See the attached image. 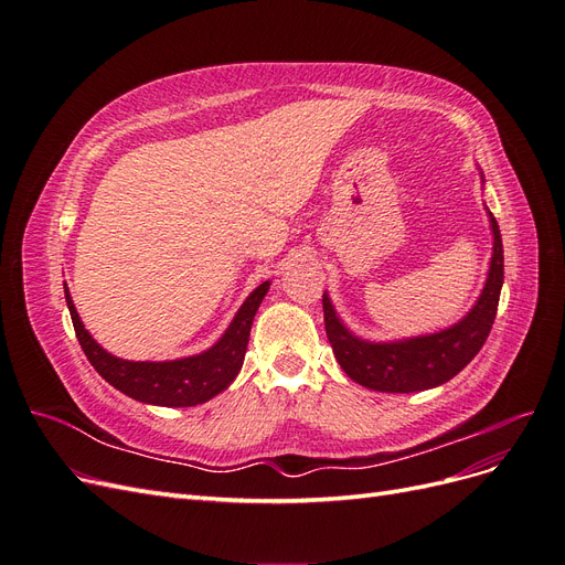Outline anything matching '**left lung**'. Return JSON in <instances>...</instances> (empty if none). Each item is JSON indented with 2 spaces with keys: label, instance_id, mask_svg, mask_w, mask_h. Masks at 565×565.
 I'll return each instance as SVG.
<instances>
[{
  "label": "left lung",
  "instance_id": "8db88e82",
  "mask_svg": "<svg viewBox=\"0 0 565 565\" xmlns=\"http://www.w3.org/2000/svg\"><path fill=\"white\" fill-rule=\"evenodd\" d=\"M483 179V174H481ZM492 228V256L483 292L473 309L450 328L398 341H367L355 337L334 311L328 292L322 295L324 332L337 363L353 382L372 391L413 393L446 384L481 351L492 330L504 280V249L500 226L488 212Z\"/></svg>",
  "mask_w": 565,
  "mask_h": 565
}]
</instances>
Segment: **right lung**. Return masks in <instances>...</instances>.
<instances>
[{
	"instance_id": "1",
	"label": "right lung",
	"mask_w": 565,
	"mask_h": 565,
	"mask_svg": "<svg viewBox=\"0 0 565 565\" xmlns=\"http://www.w3.org/2000/svg\"><path fill=\"white\" fill-rule=\"evenodd\" d=\"M270 282H262L254 292L245 299L241 311L235 313L228 330L221 334L216 344L198 355L179 358V361H125L108 353L104 347L94 341V337L84 330L79 313L73 303L71 292L65 285V301L67 311H71L75 334L79 339V347L84 355L89 358L94 370L113 384L125 396L141 401L148 405H162V407H191L207 403L216 393L231 386L243 367L252 320L259 311V303L264 301Z\"/></svg>"
}]
</instances>
